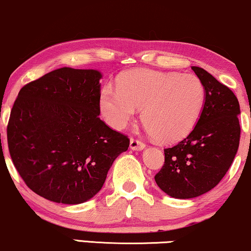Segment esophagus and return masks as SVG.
Returning <instances> with one entry per match:
<instances>
[{"mask_svg":"<svg viewBox=\"0 0 251 251\" xmlns=\"http://www.w3.org/2000/svg\"><path fill=\"white\" fill-rule=\"evenodd\" d=\"M145 148V143L139 141V139L137 138H130V149L131 150H137V151H139V150H143Z\"/></svg>","mask_w":251,"mask_h":251,"instance_id":"1","label":"esophagus"}]
</instances>
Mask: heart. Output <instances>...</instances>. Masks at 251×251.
<instances>
[{"mask_svg": "<svg viewBox=\"0 0 251 251\" xmlns=\"http://www.w3.org/2000/svg\"><path fill=\"white\" fill-rule=\"evenodd\" d=\"M204 99L203 84L194 75L135 70L120 79L119 87H103L100 108L115 129L126 128L143 108V123L154 138L175 142L194 129Z\"/></svg>", "mask_w": 251, "mask_h": 251, "instance_id": "heart-1", "label": "heart"}]
</instances>
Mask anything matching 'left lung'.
Listing matches in <instances>:
<instances>
[{"instance_id":"8db88e82","label":"left lung","mask_w":251,"mask_h":251,"mask_svg":"<svg viewBox=\"0 0 251 251\" xmlns=\"http://www.w3.org/2000/svg\"><path fill=\"white\" fill-rule=\"evenodd\" d=\"M203 84L205 102L193 131L165 149V162L154 180L174 198H194L225 176L240 144V105L233 91L205 71L191 67Z\"/></svg>"}]
</instances>
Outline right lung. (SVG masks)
Segmentation results:
<instances>
[{"mask_svg":"<svg viewBox=\"0 0 251 251\" xmlns=\"http://www.w3.org/2000/svg\"><path fill=\"white\" fill-rule=\"evenodd\" d=\"M101 74L60 68L26 84L12 106L6 137L25 184L63 204L89 201L102 188L128 136L100 120Z\"/></svg>","mask_w":251,"mask_h":251,"instance_id":"right-lung-1","label":"right lung"}]
</instances>
